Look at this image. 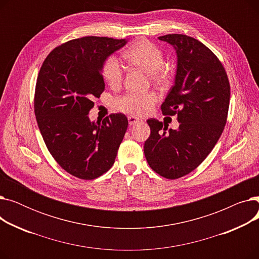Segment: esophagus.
<instances>
[{
  "instance_id": "34e87169",
  "label": "esophagus",
  "mask_w": 259,
  "mask_h": 259,
  "mask_svg": "<svg viewBox=\"0 0 259 259\" xmlns=\"http://www.w3.org/2000/svg\"><path fill=\"white\" fill-rule=\"evenodd\" d=\"M140 119L137 117V116H133V115H130L128 116V122H129V126H132V125H135L137 122H139Z\"/></svg>"
}]
</instances>
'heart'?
I'll list each match as a JSON object with an SVG mask.
<instances>
[{
	"instance_id": "b5f03b06",
	"label": "heart",
	"mask_w": 259,
	"mask_h": 259,
	"mask_svg": "<svg viewBox=\"0 0 259 259\" xmlns=\"http://www.w3.org/2000/svg\"><path fill=\"white\" fill-rule=\"evenodd\" d=\"M122 56L129 64L147 71L155 83L167 85L171 81L172 71L164 65V52L149 39L140 38L135 40L124 51ZM102 74L109 86L116 88L124 78V67L116 57L111 56L104 62ZM157 100L158 97L154 92H128L114 101V107L118 111L140 116L150 112Z\"/></svg>"
}]
</instances>
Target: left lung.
<instances>
[{
  "label": "left lung",
  "mask_w": 259,
  "mask_h": 259,
  "mask_svg": "<svg viewBox=\"0 0 259 259\" xmlns=\"http://www.w3.org/2000/svg\"><path fill=\"white\" fill-rule=\"evenodd\" d=\"M158 38L178 54L175 83L160 108L162 114L178 115L180 127L168 130L162 121L148 119L151 133L144 153L153 171L176 180L196 169L220 140L228 116L230 83L219 58L196 38L178 33Z\"/></svg>",
  "instance_id": "1"
}]
</instances>
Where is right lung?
<instances>
[{
	"mask_svg": "<svg viewBox=\"0 0 259 259\" xmlns=\"http://www.w3.org/2000/svg\"><path fill=\"white\" fill-rule=\"evenodd\" d=\"M125 38L85 36L54 48L40 67L34 113L46 147L58 164L80 180L110 169L128 127L125 114L91 121L94 98L105 90L106 59L125 46Z\"/></svg>",
	"mask_w": 259,
	"mask_h": 259,
	"instance_id": "1",
	"label": "right lung"
}]
</instances>
